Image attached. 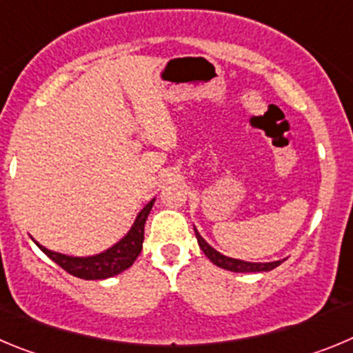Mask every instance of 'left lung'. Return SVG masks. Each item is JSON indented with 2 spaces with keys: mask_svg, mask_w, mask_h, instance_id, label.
<instances>
[{
  "mask_svg": "<svg viewBox=\"0 0 353 353\" xmlns=\"http://www.w3.org/2000/svg\"><path fill=\"white\" fill-rule=\"evenodd\" d=\"M195 236H196V241H199L200 250L204 252V255L208 256L214 265H218V268L221 269H227V271H232V272H268V271H272L274 268H278L279 263L285 260V259L274 260V262H246V260L232 259V256H227L223 255V253L216 252L211 244L205 243V239L200 236L196 228H195Z\"/></svg>",
  "mask_w": 353,
  "mask_h": 353,
  "instance_id": "1",
  "label": "left lung"
}]
</instances>
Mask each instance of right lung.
<instances>
[{
	"instance_id": "obj_1",
	"label": "right lung",
	"mask_w": 353,
	"mask_h": 353,
	"mask_svg": "<svg viewBox=\"0 0 353 353\" xmlns=\"http://www.w3.org/2000/svg\"><path fill=\"white\" fill-rule=\"evenodd\" d=\"M154 204V199L149 200L148 204L142 208L139 212L135 221H133L132 228L126 232V236L123 239L117 241L110 248H107L105 252L97 253L91 256H72L65 255V253L52 252L42 246L40 243L34 241L40 250L49 256L50 260L58 263L59 268L65 269L72 276H77L81 279H107L112 276L119 274V272L126 271L132 268V263L137 260V256L142 252V243H144V225L148 220V214L151 212V208Z\"/></svg>"
}]
</instances>
